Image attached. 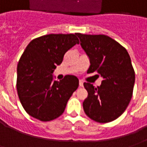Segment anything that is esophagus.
<instances>
[{
  "label": "esophagus",
  "mask_w": 147,
  "mask_h": 147,
  "mask_svg": "<svg viewBox=\"0 0 147 147\" xmlns=\"http://www.w3.org/2000/svg\"><path fill=\"white\" fill-rule=\"evenodd\" d=\"M79 84H80V87H83V82L82 81V80H80V83H79Z\"/></svg>",
  "instance_id": "34e87169"
}]
</instances>
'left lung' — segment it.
I'll return each instance as SVG.
<instances>
[{"label": "left lung", "instance_id": "8db88e82", "mask_svg": "<svg viewBox=\"0 0 147 147\" xmlns=\"http://www.w3.org/2000/svg\"><path fill=\"white\" fill-rule=\"evenodd\" d=\"M80 45L88 55L87 73L98 72L103 78L99 86L84 83L88 96L83 103L87 117L98 123L116 120L131 99L135 71L126 49L104 34H77Z\"/></svg>", "mask_w": 147, "mask_h": 147}]
</instances>
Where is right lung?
I'll list each match as a JSON object with an SVG mask.
<instances>
[{"instance_id": "add662e5", "label": "right lung", "mask_w": 147, "mask_h": 147, "mask_svg": "<svg viewBox=\"0 0 147 147\" xmlns=\"http://www.w3.org/2000/svg\"><path fill=\"white\" fill-rule=\"evenodd\" d=\"M77 34H50L33 39L17 65L16 89L23 107L41 121L57 119L79 86L76 76L67 75L53 81V72L64 54L79 44Z\"/></svg>"}]
</instances>
